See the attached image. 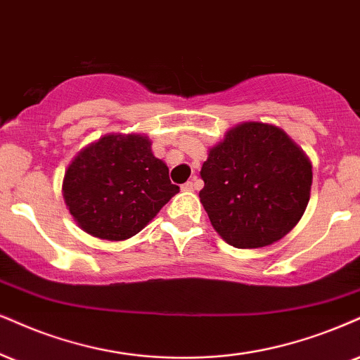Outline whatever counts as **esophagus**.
<instances>
[{
    "mask_svg": "<svg viewBox=\"0 0 360 360\" xmlns=\"http://www.w3.org/2000/svg\"><path fill=\"white\" fill-rule=\"evenodd\" d=\"M181 190L184 192H193V190H197V184H195V180H188L187 184L181 185Z\"/></svg>",
    "mask_w": 360,
    "mask_h": 360,
    "instance_id": "1",
    "label": "esophagus"
}]
</instances>
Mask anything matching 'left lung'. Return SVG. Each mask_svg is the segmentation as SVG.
Wrapping results in <instances>:
<instances>
[{
    "label": "left lung",
    "mask_w": 360,
    "mask_h": 360,
    "mask_svg": "<svg viewBox=\"0 0 360 360\" xmlns=\"http://www.w3.org/2000/svg\"><path fill=\"white\" fill-rule=\"evenodd\" d=\"M200 202L229 245H272L302 219L312 163L282 128L243 122L208 150L200 170Z\"/></svg>",
    "instance_id": "obj_1"
}]
</instances>
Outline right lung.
<instances>
[{"label":"right lung","instance_id":"right-lung-1","mask_svg":"<svg viewBox=\"0 0 360 360\" xmlns=\"http://www.w3.org/2000/svg\"><path fill=\"white\" fill-rule=\"evenodd\" d=\"M61 192L83 232L120 242L145 229L180 188L148 136L108 133L72 160Z\"/></svg>","mask_w":360,"mask_h":360}]
</instances>
